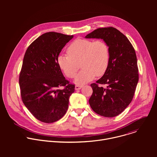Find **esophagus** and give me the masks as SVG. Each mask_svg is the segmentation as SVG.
<instances>
[{
    "instance_id": "34e87169",
    "label": "esophagus",
    "mask_w": 157,
    "mask_h": 157,
    "mask_svg": "<svg viewBox=\"0 0 157 157\" xmlns=\"http://www.w3.org/2000/svg\"><path fill=\"white\" fill-rule=\"evenodd\" d=\"M82 87V85H79L77 84L75 86V89L76 90H79V89H81Z\"/></svg>"
}]
</instances>
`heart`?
Returning <instances> with one entry per match:
<instances>
[{
  "instance_id": "heart-1",
  "label": "heart",
  "mask_w": 157,
  "mask_h": 157,
  "mask_svg": "<svg viewBox=\"0 0 157 157\" xmlns=\"http://www.w3.org/2000/svg\"><path fill=\"white\" fill-rule=\"evenodd\" d=\"M67 53L58 55V65L66 76L73 78L81 64L82 69L75 78V82L78 84L90 81L96 76H102L108 68L110 50L103 40L76 39L68 47Z\"/></svg>"
}]
</instances>
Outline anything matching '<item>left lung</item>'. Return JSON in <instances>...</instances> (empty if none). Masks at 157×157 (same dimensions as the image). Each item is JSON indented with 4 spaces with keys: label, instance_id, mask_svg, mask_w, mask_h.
<instances>
[{
    "label": "left lung",
    "instance_id": "1",
    "mask_svg": "<svg viewBox=\"0 0 157 157\" xmlns=\"http://www.w3.org/2000/svg\"><path fill=\"white\" fill-rule=\"evenodd\" d=\"M86 38H101L110 50V61L106 72L96 83L91 84L93 94L89 105L98 114L113 117L131 102L139 81L136 53L128 38L114 27L98 29ZM98 83L105 84L106 88Z\"/></svg>",
    "mask_w": 157,
    "mask_h": 157
}]
</instances>
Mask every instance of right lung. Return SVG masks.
<instances>
[{
  "instance_id": "add662e5",
  "label": "right lung",
  "mask_w": 157,
  "mask_h": 157,
  "mask_svg": "<svg viewBox=\"0 0 157 157\" xmlns=\"http://www.w3.org/2000/svg\"><path fill=\"white\" fill-rule=\"evenodd\" d=\"M73 38V35L47 32L33 41L25 53L19 76L21 100L41 122H55L68 110L75 84L64 77L57 58ZM60 86L64 88L58 89Z\"/></svg>"
}]
</instances>
